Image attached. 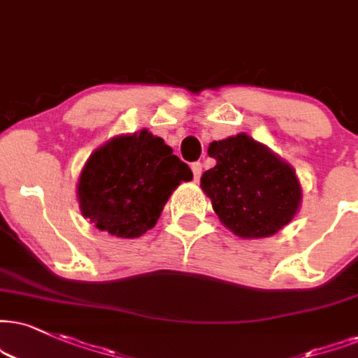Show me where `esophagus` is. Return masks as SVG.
Returning a JSON list of instances; mask_svg holds the SVG:
<instances>
[{
  "mask_svg": "<svg viewBox=\"0 0 358 358\" xmlns=\"http://www.w3.org/2000/svg\"><path fill=\"white\" fill-rule=\"evenodd\" d=\"M191 169H192V174H194V179H199L201 176H202V164L201 162H192V166H191Z\"/></svg>",
  "mask_w": 358,
  "mask_h": 358,
  "instance_id": "esophagus-1",
  "label": "esophagus"
}]
</instances>
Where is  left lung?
<instances>
[{
    "label": "left lung",
    "mask_w": 358,
    "mask_h": 358,
    "mask_svg": "<svg viewBox=\"0 0 358 358\" xmlns=\"http://www.w3.org/2000/svg\"><path fill=\"white\" fill-rule=\"evenodd\" d=\"M217 161L201 178L220 222L245 239L267 237L294 219L301 204L295 172L266 145L237 134L209 145Z\"/></svg>",
    "instance_id": "1"
}]
</instances>
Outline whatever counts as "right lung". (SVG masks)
<instances>
[{
  "mask_svg": "<svg viewBox=\"0 0 358 358\" xmlns=\"http://www.w3.org/2000/svg\"><path fill=\"white\" fill-rule=\"evenodd\" d=\"M191 179L186 162L143 129L92 152L79 178V206L99 231L134 239L156 226L172 191Z\"/></svg>",
  "mask_w": 358,
  "mask_h": 358,
  "instance_id": "add662e5",
  "label": "right lung"
}]
</instances>
